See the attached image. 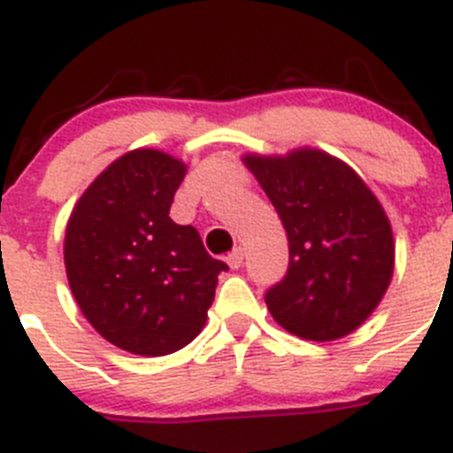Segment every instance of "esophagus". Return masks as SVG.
Segmentation results:
<instances>
[{"instance_id":"esophagus-1","label":"esophagus","mask_w":453,"mask_h":453,"mask_svg":"<svg viewBox=\"0 0 453 453\" xmlns=\"http://www.w3.org/2000/svg\"><path fill=\"white\" fill-rule=\"evenodd\" d=\"M242 261H245V250H242V247H235V250L226 256V263H229L231 270H238V267L242 265Z\"/></svg>"}]
</instances>
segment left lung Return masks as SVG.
Returning <instances> with one entry per match:
<instances>
[{
  "label": "left lung",
  "mask_w": 453,
  "mask_h": 453,
  "mask_svg": "<svg viewBox=\"0 0 453 453\" xmlns=\"http://www.w3.org/2000/svg\"><path fill=\"white\" fill-rule=\"evenodd\" d=\"M288 234L290 261L265 292L272 318L303 340L342 338L386 295L395 267L392 229L358 174L319 150L245 156Z\"/></svg>",
  "instance_id": "obj_1"
}]
</instances>
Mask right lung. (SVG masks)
Segmentation results:
<instances>
[{"mask_svg": "<svg viewBox=\"0 0 453 453\" xmlns=\"http://www.w3.org/2000/svg\"><path fill=\"white\" fill-rule=\"evenodd\" d=\"M186 165L134 150L88 186L65 229V270L81 313L102 338L138 356H165L197 338L229 265L195 226L172 222Z\"/></svg>", "mask_w": 453, "mask_h": 453, "instance_id": "right-lung-1", "label": "right lung"}]
</instances>
